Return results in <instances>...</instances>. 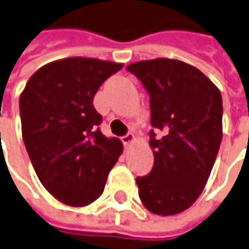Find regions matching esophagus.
Masks as SVG:
<instances>
[{"mask_svg": "<svg viewBox=\"0 0 249 249\" xmlns=\"http://www.w3.org/2000/svg\"><path fill=\"white\" fill-rule=\"evenodd\" d=\"M121 140H123L124 146H129L131 143H133V142H135V135H133V133H126L125 136H123V138H121Z\"/></svg>", "mask_w": 249, "mask_h": 249, "instance_id": "esophagus-1", "label": "esophagus"}]
</instances>
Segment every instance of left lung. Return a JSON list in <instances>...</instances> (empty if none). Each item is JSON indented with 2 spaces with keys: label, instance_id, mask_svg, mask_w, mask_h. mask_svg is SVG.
Wrapping results in <instances>:
<instances>
[{
  "label": "left lung",
  "instance_id": "1",
  "mask_svg": "<svg viewBox=\"0 0 249 249\" xmlns=\"http://www.w3.org/2000/svg\"><path fill=\"white\" fill-rule=\"evenodd\" d=\"M126 69L150 95L153 170L138 177L139 197L157 215L191 207L209 180L222 140V96L197 68L170 58L133 62Z\"/></svg>",
  "mask_w": 249,
  "mask_h": 249
}]
</instances>
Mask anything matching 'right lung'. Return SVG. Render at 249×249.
Segmentation results:
<instances>
[{
	"label": "right lung",
	"instance_id": "add662e5",
	"mask_svg": "<svg viewBox=\"0 0 249 249\" xmlns=\"http://www.w3.org/2000/svg\"><path fill=\"white\" fill-rule=\"evenodd\" d=\"M123 64L69 57L39 68L20 95L21 133L42 185L60 202L83 207L102 195L107 174L123 153L106 138L92 101Z\"/></svg>",
	"mask_w": 249,
	"mask_h": 249
}]
</instances>
